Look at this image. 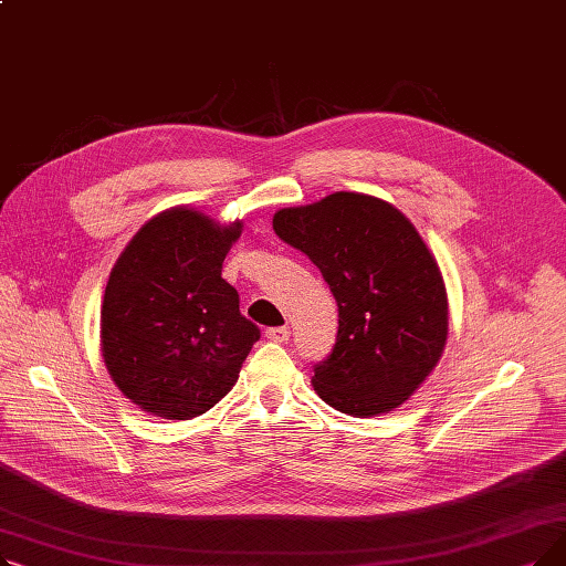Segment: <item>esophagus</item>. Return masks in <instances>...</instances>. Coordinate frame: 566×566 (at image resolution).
I'll list each match as a JSON object with an SVG mask.
<instances>
[{
	"label": "esophagus",
	"instance_id": "1",
	"mask_svg": "<svg viewBox=\"0 0 566 566\" xmlns=\"http://www.w3.org/2000/svg\"><path fill=\"white\" fill-rule=\"evenodd\" d=\"M265 337L271 339V342L284 344V342L291 337V331L286 328V325H280V328H268V331H265Z\"/></svg>",
	"mask_w": 566,
	"mask_h": 566
}]
</instances>
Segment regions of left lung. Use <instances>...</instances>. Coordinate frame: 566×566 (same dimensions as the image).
<instances>
[{"instance_id": "left-lung-1", "label": "left lung", "mask_w": 566, "mask_h": 566, "mask_svg": "<svg viewBox=\"0 0 566 566\" xmlns=\"http://www.w3.org/2000/svg\"><path fill=\"white\" fill-rule=\"evenodd\" d=\"M273 229L314 261L339 307L335 348L314 369L316 395L353 418L399 408L438 365L450 323L448 289L418 229L363 192L280 208Z\"/></svg>"}]
</instances>
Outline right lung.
<instances>
[{
  "label": "right lung",
  "instance_id": "right-lung-1",
  "mask_svg": "<svg viewBox=\"0 0 566 566\" xmlns=\"http://www.w3.org/2000/svg\"><path fill=\"white\" fill-rule=\"evenodd\" d=\"M243 231L188 206L154 216L118 254L101 307L114 385L144 412L190 420L235 385L259 328L238 310L222 261Z\"/></svg>",
  "mask_w": 566,
  "mask_h": 566
}]
</instances>
